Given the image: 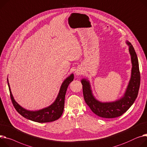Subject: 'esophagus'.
<instances>
[{"mask_svg":"<svg viewBox=\"0 0 147 147\" xmlns=\"http://www.w3.org/2000/svg\"><path fill=\"white\" fill-rule=\"evenodd\" d=\"M75 74H76V75L79 76V75H80L81 74V72H80V71H75Z\"/></svg>","mask_w":147,"mask_h":147,"instance_id":"34e87169","label":"esophagus"}]
</instances>
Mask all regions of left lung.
Returning a JSON list of instances; mask_svg holds the SVG:
<instances>
[{
	"mask_svg": "<svg viewBox=\"0 0 147 147\" xmlns=\"http://www.w3.org/2000/svg\"><path fill=\"white\" fill-rule=\"evenodd\" d=\"M129 46L132 62L131 76L123 96L114 102H101L93 95L89 81L82 79L83 95L86 104L96 115L105 118L118 117L124 114L134 104L136 99L140 86V72L137 55L132 44L126 42Z\"/></svg>",
	"mask_w": 147,
	"mask_h": 147,
	"instance_id": "left-lung-1",
	"label": "left lung"
}]
</instances>
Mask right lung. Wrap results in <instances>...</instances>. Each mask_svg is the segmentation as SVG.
I'll return each instance as SVG.
<instances>
[{"label": "right lung", "mask_w": 147, "mask_h": 147, "mask_svg": "<svg viewBox=\"0 0 147 147\" xmlns=\"http://www.w3.org/2000/svg\"><path fill=\"white\" fill-rule=\"evenodd\" d=\"M74 74H72L70 76L65 79V80L61 85L57 98H56V100L52 104L47 108L35 111H29L22 108L16 102L12 94V92H11L8 79L7 80L11 100H12V104L15 108L19 114H20L22 116H23L24 118L32 121L44 123L52 122L55 120H57L61 117L64 109L65 98L66 90L69 84L74 80Z\"/></svg>", "instance_id": "right-lung-1"}]
</instances>
